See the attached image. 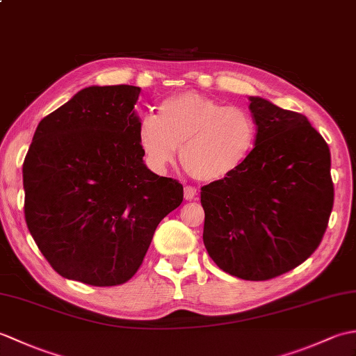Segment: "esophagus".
<instances>
[{"label":"esophagus","mask_w":356,"mask_h":356,"mask_svg":"<svg viewBox=\"0 0 356 356\" xmlns=\"http://www.w3.org/2000/svg\"><path fill=\"white\" fill-rule=\"evenodd\" d=\"M195 195H197V190L194 186H185V199L193 200Z\"/></svg>","instance_id":"34e87169"}]
</instances>
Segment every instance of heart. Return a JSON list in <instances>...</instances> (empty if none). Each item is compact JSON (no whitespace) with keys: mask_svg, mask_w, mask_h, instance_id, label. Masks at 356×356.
I'll return each mask as SVG.
<instances>
[{"mask_svg":"<svg viewBox=\"0 0 356 356\" xmlns=\"http://www.w3.org/2000/svg\"><path fill=\"white\" fill-rule=\"evenodd\" d=\"M255 140L257 124L246 108L195 92L166 97L157 118L143 115L138 124L139 147L151 168L165 171L180 147L184 168L202 182H217L240 170Z\"/></svg>","mask_w":356,"mask_h":356,"instance_id":"obj_1","label":"heart"}]
</instances>
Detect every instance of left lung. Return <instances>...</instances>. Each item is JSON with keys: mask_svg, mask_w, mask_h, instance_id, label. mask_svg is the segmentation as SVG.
Segmentation results:
<instances>
[{"mask_svg": "<svg viewBox=\"0 0 356 356\" xmlns=\"http://www.w3.org/2000/svg\"><path fill=\"white\" fill-rule=\"evenodd\" d=\"M257 140L245 165L200 188L203 243L228 274L264 282L320 246L334 207L330 151L305 115L249 97Z\"/></svg>", "mask_w": 356, "mask_h": 356, "instance_id": "1", "label": "left lung"}]
</instances>
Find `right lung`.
<instances>
[{
	"instance_id": "1",
	"label": "right lung",
	"mask_w": 356,
	"mask_h": 356,
	"mask_svg": "<svg viewBox=\"0 0 356 356\" xmlns=\"http://www.w3.org/2000/svg\"><path fill=\"white\" fill-rule=\"evenodd\" d=\"M140 87H88L36 127L22 163L24 216L59 275L118 286L143 261L157 225L184 200L179 180L143 165Z\"/></svg>"
}]
</instances>
